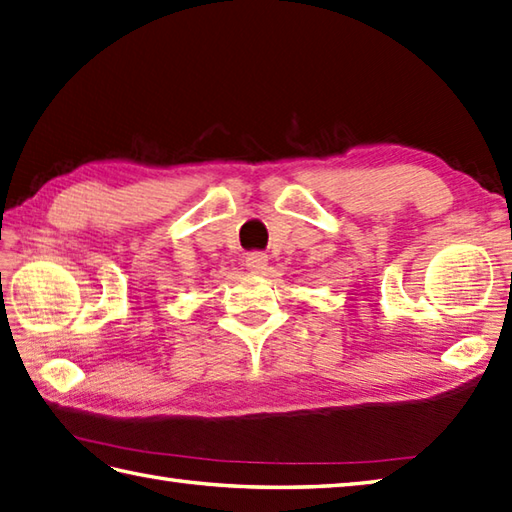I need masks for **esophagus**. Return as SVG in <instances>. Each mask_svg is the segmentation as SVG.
Segmentation results:
<instances>
[{
    "mask_svg": "<svg viewBox=\"0 0 512 512\" xmlns=\"http://www.w3.org/2000/svg\"><path fill=\"white\" fill-rule=\"evenodd\" d=\"M266 266H268V257L264 253H250V255H246V268L250 270V273H255V275L264 273Z\"/></svg>",
    "mask_w": 512,
    "mask_h": 512,
    "instance_id": "34e87169",
    "label": "esophagus"
}]
</instances>
